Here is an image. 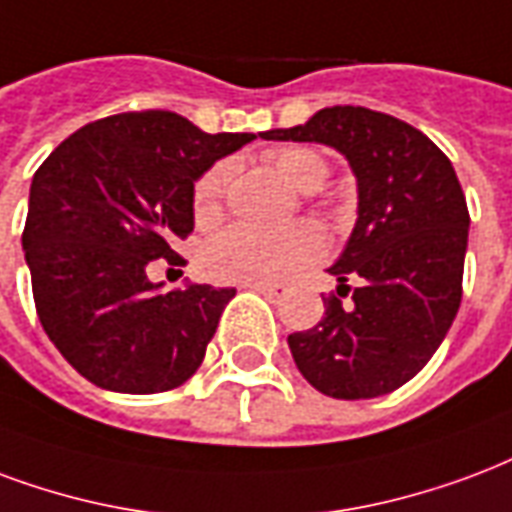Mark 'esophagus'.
I'll use <instances>...</instances> for the list:
<instances>
[{"label":"esophagus","mask_w":512,"mask_h":512,"mask_svg":"<svg viewBox=\"0 0 512 512\" xmlns=\"http://www.w3.org/2000/svg\"><path fill=\"white\" fill-rule=\"evenodd\" d=\"M249 287L257 290V293H263L266 298H271V301H279V298L287 293L285 282H274V285H249Z\"/></svg>","instance_id":"obj_1"}]
</instances>
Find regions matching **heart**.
I'll return each mask as SVG.
<instances>
[{
	"mask_svg": "<svg viewBox=\"0 0 512 512\" xmlns=\"http://www.w3.org/2000/svg\"><path fill=\"white\" fill-rule=\"evenodd\" d=\"M268 165L298 192H317L331 176L323 154L309 146H282L266 154ZM230 162H217L195 184L192 211L198 225H211L225 208ZM325 238L314 222H298L287 230H257L233 225L203 246L200 266L217 282L266 285L323 255Z\"/></svg>",
	"mask_w": 512,
	"mask_h": 512,
	"instance_id": "obj_1",
	"label": "heart"
}]
</instances>
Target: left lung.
Segmentation results:
<instances>
[{"label":"left lung","mask_w":512,"mask_h":512,"mask_svg":"<svg viewBox=\"0 0 512 512\" xmlns=\"http://www.w3.org/2000/svg\"><path fill=\"white\" fill-rule=\"evenodd\" d=\"M266 140L323 143L347 157L358 219L331 271L325 317L287 336L309 385L333 399L396 391L429 363L461 304L469 211L456 170L407 121L361 105H333ZM355 281L353 301L341 298Z\"/></svg>","instance_id":"left-lung-1"}]
</instances>
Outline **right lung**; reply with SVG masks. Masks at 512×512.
<instances>
[{
    "instance_id": "1",
    "label": "right lung",
    "mask_w": 512,
    "mask_h": 512,
    "mask_svg": "<svg viewBox=\"0 0 512 512\" xmlns=\"http://www.w3.org/2000/svg\"><path fill=\"white\" fill-rule=\"evenodd\" d=\"M252 132L208 135L170 111L116 113L37 168L21 244L37 317L75 372L116 393L173 391L198 372L233 287L162 293L149 266L195 227V181Z\"/></svg>"
}]
</instances>
